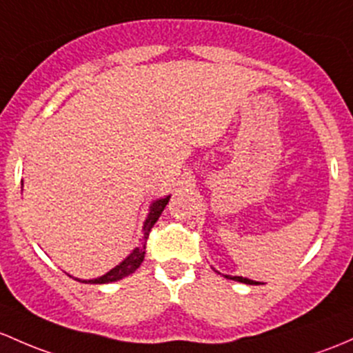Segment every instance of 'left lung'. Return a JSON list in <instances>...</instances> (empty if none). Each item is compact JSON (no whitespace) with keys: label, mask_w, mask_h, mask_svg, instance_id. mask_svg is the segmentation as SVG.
<instances>
[{"label":"left lung","mask_w":353,"mask_h":353,"mask_svg":"<svg viewBox=\"0 0 353 353\" xmlns=\"http://www.w3.org/2000/svg\"><path fill=\"white\" fill-rule=\"evenodd\" d=\"M213 270H214V272H218V270L214 269V267H213ZM218 274H221V272H218ZM223 276L226 277V279L236 281V283H243V284H250V285H257V284H261V283H259V281L247 279V277H242V276H228V274H223Z\"/></svg>","instance_id":"8db88e82"}]
</instances>
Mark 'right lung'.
I'll return each mask as SVG.
<instances>
[{"mask_svg":"<svg viewBox=\"0 0 353 353\" xmlns=\"http://www.w3.org/2000/svg\"><path fill=\"white\" fill-rule=\"evenodd\" d=\"M169 199H170V194L152 201V205L148 206V214L142 226L143 236L142 240H140V245L133 248V250L130 252L120 264L114 265L113 269L108 270L106 274H103L101 277H96V279H83V281L77 279V281H81V283L84 284H110V283H117V281L123 279V277H127L130 274L135 272V270L140 267V264L143 262V257H145V243L148 239V233H150L152 226L155 225V221H157L159 216L162 214V211H164V208L167 203H169Z\"/></svg>","mask_w":353,"mask_h":353,"instance_id":"1","label":"right lung"}]
</instances>
